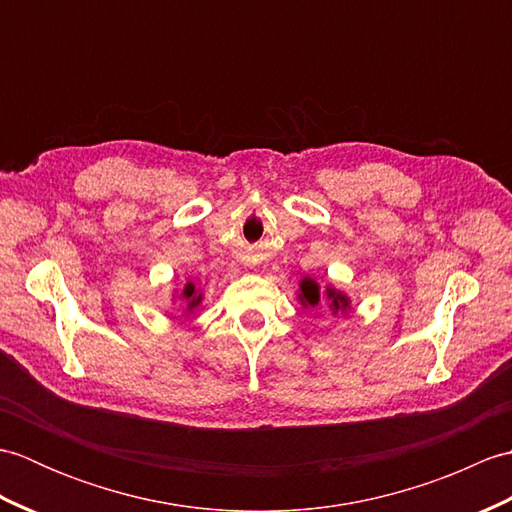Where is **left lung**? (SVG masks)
Wrapping results in <instances>:
<instances>
[{"label": "left lung", "mask_w": 512, "mask_h": 512, "mask_svg": "<svg viewBox=\"0 0 512 512\" xmlns=\"http://www.w3.org/2000/svg\"><path fill=\"white\" fill-rule=\"evenodd\" d=\"M325 303V308H328L334 314H345L350 310V297L345 295V292L336 290L334 286L325 288V292H321V286L314 281L312 277H303L301 284H299V301L303 308H317L319 303Z\"/></svg>", "instance_id": "obj_1"}]
</instances>
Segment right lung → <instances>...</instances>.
Here are the masks:
<instances>
[{
    "label": "right lung",
    "mask_w": 512,
    "mask_h": 512,
    "mask_svg": "<svg viewBox=\"0 0 512 512\" xmlns=\"http://www.w3.org/2000/svg\"><path fill=\"white\" fill-rule=\"evenodd\" d=\"M202 290L200 288H195V284L193 281H187V284H184V288L182 290H176L173 292V301H182L184 306H187V314L189 312H193L195 308L200 306L202 303Z\"/></svg>",
    "instance_id": "1"
}]
</instances>
